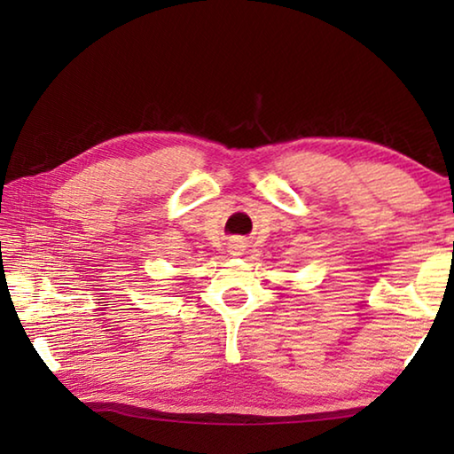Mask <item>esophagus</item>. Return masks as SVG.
<instances>
[{"instance_id":"esophagus-1","label":"esophagus","mask_w":454,"mask_h":454,"mask_svg":"<svg viewBox=\"0 0 454 454\" xmlns=\"http://www.w3.org/2000/svg\"><path fill=\"white\" fill-rule=\"evenodd\" d=\"M230 250H232V254H242L244 242L242 240H234L232 244H230Z\"/></svg>"}]
</instances>
